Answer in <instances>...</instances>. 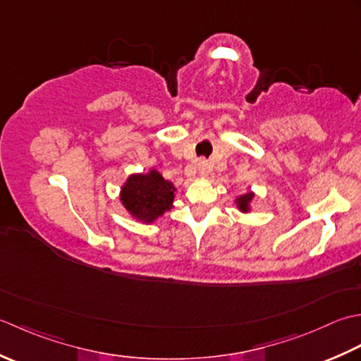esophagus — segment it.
<instances>
[{"mask_svg": "<svg viewBox=\"0 0 361 361\" xmlns=\"http://www.w3.org/2000/svg\"><path fill=\"white\" fill-rule=\"evenodd\" d=\"M210 171V166L205 160L197 161V173H200L201 178H207V174Z\"/></svg>", "mask_w": 361, "mask_h": 361, "instance_id": "34e87169", "label": "esophagus"}]
</instances>
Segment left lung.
Here are the masks:
<instances>
[{"label":"left lung","mask_w":361,"mask_h":361,"mask_svg":"<svg viewBox=\"0 0 361 361\" xmlns=\"http://www.w3.org/2000/svg\"><path fill=\"white\" fill-rule=\"evenodd\" d=\"M254 197H255L254 191H249V193L240 195V196L235 197V205H237V209L241 213H249V212H251V204L254 201Z\"/></svg>","instance_id":"left-lung-1"}]
</instances>
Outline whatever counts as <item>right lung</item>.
<instances>
[{"label":"right lung","mask_w":361,"mask_h":361,"mask_svg":"<svg viewBox=\"0 0 361 361\" xmlns=\"http://www.w3.org/2000/svg\"><path fill=\"white\" fill-rule=\"evenodd\" d=\"M178 188L165 180L157 170L132 173L120 190V201L129 215L138 223L152 224L166 212L174 209Z\"/></svg>","instance_id":"obj_1"}]
</instances>
